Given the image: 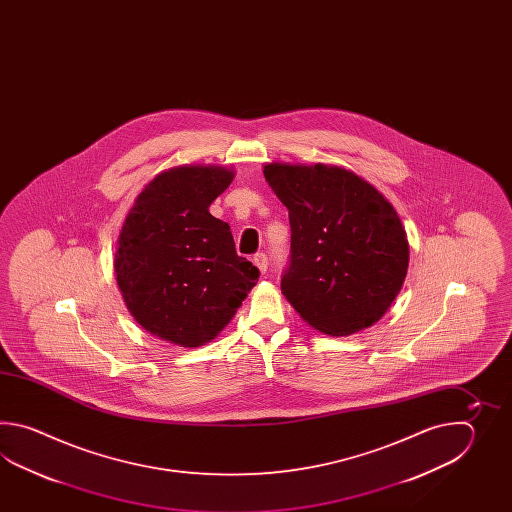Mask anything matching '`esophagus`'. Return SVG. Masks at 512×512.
I'll list each match as a JSON object with an SVG mask.
<instances>
[{
  "instance_id": "esophagus-1",
  "label": "esophagus",
  "mask_w": 512,
  "mask_h": 512,
  "mask_svg": "<svg viewBox=\"0 0 512 512\" xmlns=\"http://www.w3.org/2000/svg\"><path fill=\"white\" fill-rule=\"evenodd\" d=\"M254 265L260 269L261 274H265L267 272V265H269V261H267V254L265 252H258L254 258Z\"/></svg>"
}]
</instances>
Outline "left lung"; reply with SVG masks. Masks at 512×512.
<instances>
[{"label": "left lung", "instance_id": "8db88e82", "mask_svg": "<svg viewBox=\"0 0 512 512\" xmlns=\"http://www.w3.org/2000/svg\"><path fill=\"white\" fill-rule=\"evenodd\" d=\"M263 175L289 210L282 293L296 313L333 337L381 320L403 287L410 258L388 199L340 166L269 163Z\"/></svg>", "mask_w": 512, "mask_h": 512}]
</instances>
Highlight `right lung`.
<instances>
[{"instance_id":"add662e5","label":"right lung","mask_w":512,"mask_h":512,"mask_svg":"<svg viewBox=\"0 0 512 512\" xmlns=\"http://www.w3.org/2000/svg\"><path fill=\"white\" fill-rule=\"evenodd\" d=\"M234 172L185 164L153 177L131 207L115 276L133 318L153 337L199 348L236 315L260 271L238 256L229 223L208 207Z\"/></svg>"}]
</instances>
